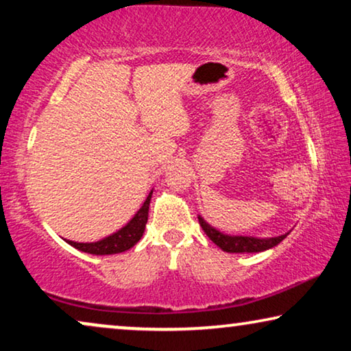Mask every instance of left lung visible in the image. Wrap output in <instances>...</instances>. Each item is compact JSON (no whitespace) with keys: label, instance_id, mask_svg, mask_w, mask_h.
Instances as JSON below:
<instances>
[{"label":"left lung","instance_id":"left-lung-1","mask_svg":"<svg viewBox=\"0 0 351 351\" xmlns=\"http://www.w3.org/2000/svg\"><path fill=\"white\" fill-rule=\"evenodd\" d=\"M201 228L204 230V233L210 238V241L217 244V246L225 252H262L267 251L276 244H280L282 239L287 237L286 234H281V237L275 238H252V237H230V234L220 233L219 230L210 227L208 222H204L203 217H198Z\"/></svg>","mask_w":351,"mask_h":351}]
</instances>
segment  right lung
I'll return each instance as SVG.
<instances>
[{
  "mask_svg": "<svg viewBox=\"0 0 351 351\" xmlns=\"http://www.w3.org/2000/svg\"><path fill=\"white\" fill-rule=\"evenodd\" d=\"M152 193L147 196L145 203L141 209L137 210V214L134 215L131 222L126 227L118 230L117 233L110 234V237L100 239L95 243H75V241H66L71 246L80 249V251L95 254V256H108V254H118L124 252L128 249H131L138 239L142 238L143 230H145V223L148 220V206H150Z\"/></svg>",
  "mask_w": 351,
  "mask_h": 351,
  "instance_id": "obj_1",
  "label": "right lung"
}]
</instances>
